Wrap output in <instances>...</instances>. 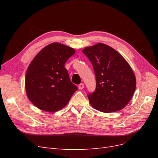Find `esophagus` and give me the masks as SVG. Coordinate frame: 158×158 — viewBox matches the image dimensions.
I'll return each instance as SVG.
<instances>
[{
  "mask_svg": "<svg viewBox=\"0 0 158 158\" xmlns=\"http://www.w3.org/2000/svg\"><path fill=\"white\" fill-rule=\"evenodd\" d=\"M84 88V84L83 83H82V84H80L78 85V88H79L80 89H82Z\"/></svg>",
  "mask_w": 158,
  "mask_h": 158,
  "instance_id": "1",
  "label": "esophagus"
}]
</instances>
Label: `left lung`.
Here are the masks:
<instances>
[{
  "label": "left lung",
  "mask_w": 158,
  "mask_h": 158,
  "mask_svg": "<svg viewBox=\"0 0 158 158\" xmlns=\"http://www.w3.org/2000/svg\"><path fill=\"white\" fill-rule=\"evenodd\" d=\"M82 52L92 63L96 78V88L88 95L91 106L104 113L123 109L136 89L131 66L116 50L102 43L85 47Z\"/></svg>",
  "instance_id": "8db88e82"
}]
</instances>
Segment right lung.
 Here are the masks:
<instances>
[{"mask_svg":"<svg viewBox=\"0 0 158 158\" xmlns=\"http://www.w3.org/2000/svg\"><path fill=\"white\" fill-rule=\"evenodd\" d=\"M75 50L59 43L45 47L28 66L25 87L30 101L43 111L55 112L65 107L78 89L71 82L64 64Z\"/></svg>","mask_w":158,"mask_h":158,"instance_id":"right-lung-1","label":"right lung"}]
</instances>
